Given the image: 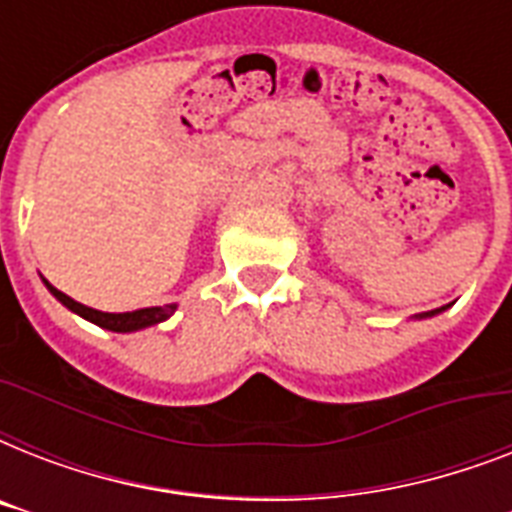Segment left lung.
Here are the masks:
<instances>
[{
	"label": "left lung",
	"instance_id": "1",
	"mask_svg": "<svg viewBox=\"0 0 512 512\" xmlns=\"http://www.w3.org/2000/svg\"><path fill=\"white\" fill-rule=\"evenodd\" d=\"M433 313H438V311H430V313H425V316H433Z\"/></svg>",
	"mask_w": 512,
	"mask_h": 512
}]
</instances>
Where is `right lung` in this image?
I'll use <instances>...</instances> for the list:
<instances>
[{"instance_id":"add662e5","label":"right lung","mask_w":512,"mask_h":512,"mask_svg":"<svg viewBox=\"0 0 512 512\" xmlns=\"http://www.w3.org/2000/svg\"><path fill=\"white\" fill-rule=\"evenodd\" d=\"M47 289H50L52 295L58 297L66 308H71V311L84 316V319L92 321V324H98V327L111 329V332H135V329L151 327V324H159V321L170 319L172 313H175V305H164V308H140V311L132 313H103L95 311V308H87V305L82 303H76L74 297L63 295V292L52 287V284H47Z\"/></svg>"}]
</instances>
